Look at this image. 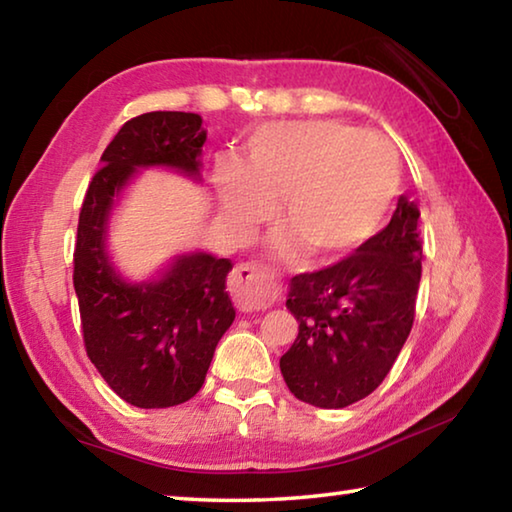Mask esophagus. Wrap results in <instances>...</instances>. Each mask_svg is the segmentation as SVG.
Masks as SVG:
<instances>
[{"mask_svg": "<svg viewBox=\"0 0 512 512\" xmlns=\"http://www.w3.org/2000/svg\"><path fill=\"white\" fill-rule=\"evenodd\" d=\"M230 289L241 311H259L271 305V277L266 266L255 262L239 264L232 271Z\"/></svg>", "mask_w": 512, "mask_h": 512, "instance_id": "1", "label": "esophagus"}]
</instances>
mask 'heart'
I'll return each mask as SVG.
<instances>
[{
    "instance_id": "1",
    "label": "heart",
    "mask_w": 512,
    "mask_h": 512,
    "mask_svg": "<svg viewBox=\"0 0 512 512\" xmlns=\"http://www.w3.org/2000/svg\"><path fill=\"white\" fill-rule=\"evenodd\" d=\"M225 214L239 235L266 221L273 201L293 232L282 253L311 248L320 262L348 257L377 235L400 189V160L377 135L334 121L268 124L250 137L241 167H219Z\"/></svg>"
}]
</instances>
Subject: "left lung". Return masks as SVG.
I'll return each instance as SVG.
<instances>
[{
    "label": "left lung",
    "mask_w": 512,
    "mask_h": 512,
    "mask_svg": "<svg viewBox=\"0 0 512 512\" xmlns=\"http://www.w3.org/2000/svg\"><path fill=\"white\" fill-rule=\"evenodd\" d=\"M420 210L400 196L391 223L352 255L289 284L298 336L280 370L289 391L318 409H345L391 372L409 339L420 289Z\"/></svg>",
    "instance_id": "left-lung-1"
}]
</instances>
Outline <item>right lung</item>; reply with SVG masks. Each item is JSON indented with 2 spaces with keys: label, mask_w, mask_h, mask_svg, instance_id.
<instances>
[{
  "label": "right lung",
  "mask_w": 512,
  "mask_h": 512,
  "mask_svg": "<svg viewBox=\"0 0 512 512\" xmlns=\"http://www.w3.org/2000/svg\"><path fill=\"white\" fill-rule=\"evenodd\" d=\"M203 119L194 112H144L121 126L85 192L74 248V289L83 343L94 368L121 400L167 409L201 391L216 343L235 320L225 291L230 259L183 255L160 280H121L106 253L112 203L137 167L198 176Z\"/></svg>",
  "instance_id": "add662e5"
}]
</instances>
